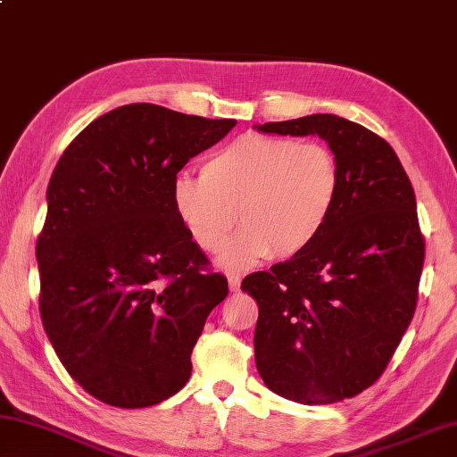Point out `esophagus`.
<instances>
[{"mask_svg": "<svg viewBox=\"0 0 457 457\" xmlns=\"http://www.w3.org/2000/svg\"><path fill=\"white\" fill-rule=\"evenodd\" d=\"M228 287H230V291H237L238 287H241V275L230 273L228 275Z\"/></svg>", "mask_w": 457, "mask_h": 457, "instance_id": "esophagus-1", "label": "esophagus"}]
</instances>
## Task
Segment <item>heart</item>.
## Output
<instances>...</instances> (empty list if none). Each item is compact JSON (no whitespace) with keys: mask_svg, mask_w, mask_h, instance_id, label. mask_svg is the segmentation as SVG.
Instances as JSON below:
<instances>
[{"mask_svg":"<svg viewBox=\"0 0 457 457\" xmlns=\"http://www.w3.org/2000/svg\"><path fill=\"white\" fill-rule=\"evenodd\" d=\"M339 187V162L325 144L246 134L214 152L200 179L179 176L172 206L206 253L222 249L238 219L243 230L220 265L246 269L305 253L329 222Z\"/></svg>","mask_w":457,"mask_h":457,"instance_id":"obj_1","label":"heart"}]
</instances>
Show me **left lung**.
<instances>
[{"label":"left lung","instance_id":"obj_1","mask_svg":"<svg viewBox=\"0 0 457 457\" xmlns=\"http://www.w3.org/2000/svg\"><path fill=\"white\" fill-rule=\"evenodd\" d=\"M254 128L319 136L341 170L321 237L241 285L259 305V375L297 403L355 397L386 371L418 305L426 243L413 187L394 148L351 120L311 114Z\"/></svg>","mask_w":457,"mask_h":457}]
</instances>
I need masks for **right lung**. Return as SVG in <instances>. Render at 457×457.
<instances>
[{"label":"right lung","mask_w":457,"mask_h":457,"mask_svg":"<svg viewBox=\"0 0 457 457\" xmlns=\"http://www.w3.org/2000/svg\"><path fill=\"white\" fill-rule=\"evenodd\" d=\"M235 124L128 104L87 124L54 168L39 315L62 365L104 403L148 407L187 386L228 283L176 216L172 184Z\"/></svg>","instance_id":"obj_1"}]
</instances>
